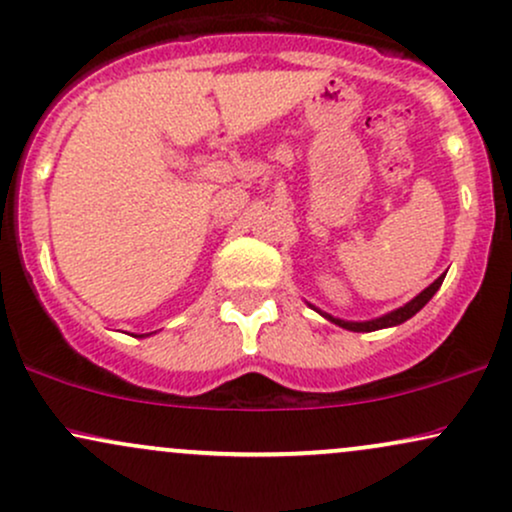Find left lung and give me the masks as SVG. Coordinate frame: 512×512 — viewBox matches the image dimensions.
<instances>
[{
	"instance_id": "8db88e82",
	"label": "left lung",
	"mask_w": 512,
	"mask_h": 512,
	"mask_svg": "<svg viewBox=\"0 0 512 512\" xmlns=\"http://www.w3.org/2000/svg\"><path fill=\"white\" fill-rule=\"evenodd\" d=\"M443 279H445V274L443 276H438L436 281H433L431 286H428V289H424L419 293V296L416 298H411L409 303H404L402 308H397V310H392V313H387V315H380V317H375V320H366V322H351V320H339V317H334V315H330V313H322V310H317L315 305H310V308L313 310H317V313H320L322 317H327V320L330 322H334V325H339V327H344V330H349V332H375V330H385V327H395V325H402V322H407L409 317H414L416 313H419L421 308H424V305L431 301L433 298V293H436L438 289H440V284H443Z\"/></svg>"
}]
</instances>
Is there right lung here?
<instances>
[{
	"label": "right lung",
	"mask_w": 512,
	"mask_h": 512,
	"mask_svg": "<svg viewBox=\"0 0 512 512\" xmlns=\"http://www.w3.org/2000/svg\"><path fill=\"white\" fill-rule=\"evenodd\" d=\"M142 337H144V334H142Z\"/></svg>",
	"instance_id": "add662e5"
}]
</instances>
